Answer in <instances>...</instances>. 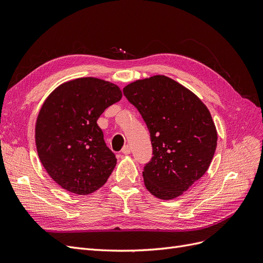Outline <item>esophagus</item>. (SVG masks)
<instances>
[{
	"label": "esophagus",
	"instance_id": "obj_1",
	"mask_svg": "<svg viewBox=\"0 0 263 263\" xmlns=\"http://www.w3.org/2000/svg\"><path fill=\"white\" fill-rule=\"evenodd\" d=\"M130 151H132L130 146L126 145V146H124V147H123V149H122V154H124V155H129V154H130Z\"/></svg>",
	"mask_w": 263,
	"mask_h": 263
}]
</instances>
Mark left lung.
Returning a JSON list of instances; mask_svg holds the SVG:
<instances>
[{"mask_svg": "<svg viewBox=\"0 0 263 263\" xmlns=\"http://www.w3.org/2000/svg\"><path fill=\"white\" fill-rule=\"evenodd\" d=\"M150 133L153 158L144 166L149 192L171 200L204 176L217 146L210 110L194 93L164 76H154L124 87Z\"/></svg>", "mask_w": 263, "mask_h": 263, "instance_id": "obj_1", "label": "left lung"}]
</instances>
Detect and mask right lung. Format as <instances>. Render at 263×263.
I'll return each instance as SVG.
<instances>
[{
  "mask_svg": "<svg viewBox=\"0 0 263 263\" xmlns=\"http://www.w3.org/2000/svg\"><path fill=\"white\" fill-rule=\"evenodd\" d=\"M121 99L115 84L80 78L61 84L45 101L36 122L37 153L62 189L86 195L105 184L117 159L97 122Z\"/></svg>",
  "mask_w": 263,
  "mask_h": 263,
  "instance_id": "right-lung-1",
  "label": "right lung"
}]
</instances>
